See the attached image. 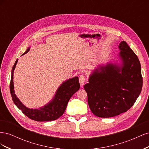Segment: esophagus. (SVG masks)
<instances>
[{
	"instance_id": "1",
	"label": "esophagus",
	"mask_w": 149,
	"mask_h": 149,
	"mask_svg": "<svg viewBox=\"0 0 149 149\" xmlns=\"http://www.w3.org/2000/svg\"><path fill=\"white\" fill-rule=\"evenodd\" d=\"M85 77L83 75H80L79 77V84H80V86H83V85L84 84V82H85Z\"/></svg>"
}]
</instances>
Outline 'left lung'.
I'll return each instance as SVG.
<instances>
[{
    "label": "left lung",
    "instance_id": "left-lung-1",
    "mask_svg": "<svg viewBox=\"0 0 149 149\" xmlns=\"http://www.w3.org/2000/svg\"><path fill=\"white\" fill-rule=\"evenodd\" d=\"M119 61L98 65L90 74L89 83L84 85L90 109L99 118H111L126 112L142 91L138 57L125 41L119 43Z\"/></svg>",
    "mask_w": 149,
    "mask_h": 149
}]
</instances>
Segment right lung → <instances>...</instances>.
<instances>
[{"label": "right lung", "instance_id": "1", "mask_svg": "<svg viewBox=\"0 0 149 149\" xmlns=\"http://www.w3.org/2000/svg\"><path fill=\"white\" fill-rule=\"evenodd\" d=\"M30 47L22 55L28 53ZM18 60H16L11 72V79L10 83V91L12 100L15 106L22 111L23 113L30 119L36 121H51L58 119L63 114L66 109L68 102L71 96L79 90L80 85L78 76L66 80L62 83L57 89L55 96L52 100L47 104L39 109H30L26 107L20 101L15 94L13 86V71H14Z\"/></svg>", "mask_w": 149, "mask_h": 149}]
</instances>
